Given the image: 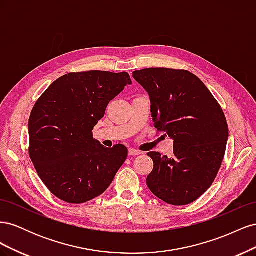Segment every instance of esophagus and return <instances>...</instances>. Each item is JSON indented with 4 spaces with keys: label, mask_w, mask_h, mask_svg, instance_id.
<instances>
[{
    "label": "esophagus",
    "mask_w": 256,
    "mask_h": 256,
    "mask_svg": "<svg viewBox=\"0 0 256 256\" xmlns=\"http://www.w3.org/2000/svg\"><path fill=\"white\" fill-rule=\"evenodd\" d=\"M128 154H129V156H138V154H141L142 152L140 150H134V148H129Z\"/></svg>",
    "instance_id": "1"
}]
</instances>
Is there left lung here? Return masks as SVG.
<instances>
[{
	"mask_svg": "<svg viewBox=\"0 0 256 256\" xmlns=\"http://www.w3.org/2000/svg\"><path fill=\"white\" fill-rule=\"evenodd\" d=\"M148 92L154 126L173 140L172 158L150 152L146 184L164 202H194L212 184L226 154L228 127L220 104L196 74L168 68L132 72Z\"/></svg>",
	"mask_w": 256,
	"mask_h": 256,
	"instance_id": "1",
	"label": "left lung"
}]
</instances>
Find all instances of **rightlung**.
I'll use <instances>...</instances> for the list:
<instances>
[{"mask_svg": "<svg viewBox=\"0 0 256 256\" xmlns=\"http://www.w3.org/2000/svg\"><path fill=\"white\" fill-rule=\"evenodd\" d=\"M131 83L127 72H72L54 81L37 100L28 120L30 157L58 198L81 204L109 188L128 150L122 144L104 147L92 129L111 100Z\"/></svg>", "mask_w": 256, "mask_h": 256, "instance_id": "right-lung-1", "label": "right lung"}]
</instances>
